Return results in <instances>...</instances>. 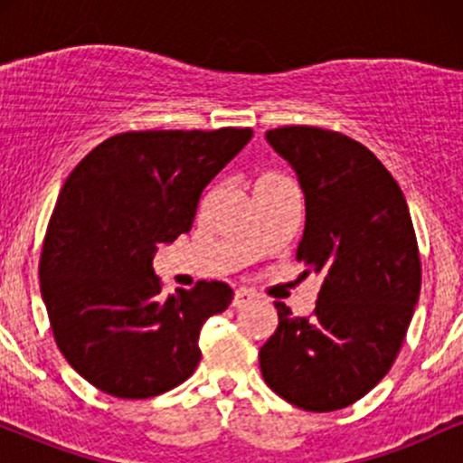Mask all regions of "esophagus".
<instances>
[{
  "instance_id": "1",
  "label": "esophagus",
  "mask_w": 463,
  "mask_h": 463,
  "mask_svg": "<svg viewBox=\"0 0 463 463\" xmlns=\"http://www.w3.org/2000/svg\"><path fill=\"white\" fill-rule=\"evenodd\" d=\"M254 298H257V296H254L250 289H237L235 296H232V307L241 309V307L250 305V302H252Z\"/></svg>"
}]
</instances>
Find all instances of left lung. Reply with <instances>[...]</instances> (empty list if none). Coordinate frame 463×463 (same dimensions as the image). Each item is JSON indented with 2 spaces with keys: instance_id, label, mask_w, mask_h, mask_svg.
Returning a JSON list of instances; mask_svg holds the SVG:
<instances>
[{
  "instance_id": "obj_1",
  "label": "left lung",
  "mask_w": 463,
  "mask_h": 463,
  "mask_svg": "<svg viewBox=\"0 0 463 463\" xmlns=\"http://www.w3.org/2000/svg\"><path fill=\"white\" fill-rule=\"evenodd\" d=\"M305 191L296 259L322 279L316 311L291 316L261 346L265 383L305 411H337L390 372L422 283L418 239L401 187L359 141L316 126L265 132Z\"/></svg>"
}]
</instances>
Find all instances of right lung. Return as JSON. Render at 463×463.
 Here are the masks:
<instances>
[{
    "mask_svg": "<svg viewBox=\"0 0 463 463\" xmlns=\"http://www.w3.org/2000/svg\"><path fill=\"white\" fill-rule=\"evenodd\" d=\"M252 139L250 128L130 130L80 161L58 194L39 276L62 357L115 398H152L200 364V328L232 289L198 280L163 294L158 243L191 231L202 191Z\"/></svg>",
    "mask_w": 463,
    "mask_h": 463,
    "instance_id": "add662e5",
    "label": "right lung"
}]
</instances>
